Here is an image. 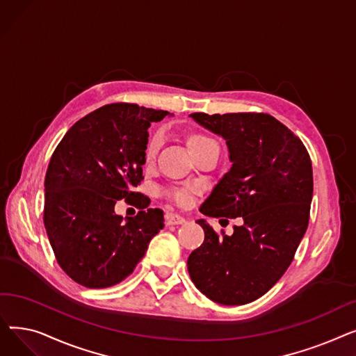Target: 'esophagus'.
Returning a JSON list of instances; mask_svg holds the SVG:
<instances>
[{
  "mask_svg": "<svg viewBox=\"0 0 356 356\" xmlns=\"http://www.w3.org/2000/svg\"><path fill=\"white\" fill-rule=\"evenodd\" d=\"M165 223H167V225H183V223H186V219L180 215H176V213H167L165 215Z\"/></svg>",
  "mask_w": 356,
  "mask_h": 356,
  "instance_id": "34e87169",
  "label": "esophagus"
}]
</instances>
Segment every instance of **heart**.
Here are the masks:
<instances>
[{
	"instance_id": "heart-1",
	"label": "heart",
	"mask_w": 356,
	"mask_h": 356,
	"mask_svg": "<svg viewBox=\"0 0 356 356\" xmlns=\"http://www.w3.org/2000/svg\"><path fill=\"white\" fill-rule=\"evenodd\" d=\"M209 141L208 137L204 136H200V134H192L189 138H188V147L192 152V149H195L196 147L202 145L203 143ZM161 143V137L160 134H154L152 138L148 140L147 143V147H145V157L149 160L153 159L157 153L159 149V145ZM165 196L168 199H172L173 202H176L177 204H180V207H188V204L191 203V192L188 189H176V191H168L165 192Z\"/></svg>"
}]
</instances>
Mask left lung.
<instances>
[{"mask_svg":"<svg viewBox=\"0 0 356 356\" xmlns=\"http://www.w3.org/2000/svg\"><path fill=\"white\" fill-rule=\"evenodd\" d=\"M189 117L227 141L232 163L199 211L212 218L241 216L242 225L234 227L232 235H218L197 219L204 241L189 255L188 270L212 302L245 305L282 278L307 229L310 156L302 140L268 114Z\"/></svg>","mask_w":356,"mask_h":356,"instance_id":"1","label":"left lung"}]
</instances>
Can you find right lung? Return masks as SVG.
Instances as JSON below:
<instances>
[{
    "mask_svg": "<svg viewBox=\"0 0 356 356\" xmlns=\"http://www.w3.org/2000/svg\"><path fill=\"white\" fill-rule=\"evenodd\" d=\"M167 115L136 104H109L73 124L56 147L44 179L43 220L56 259L76 283L89 289L121 283L163 229L160 209L122 222L114 208L117 200L140 195L133 188L144 179L147 129Z\"/></svg>",
    "mask_w": 356,
    "mask_h": 356,
    "instance_id": "1",
    "label": "right lung"
}]
</instances>
